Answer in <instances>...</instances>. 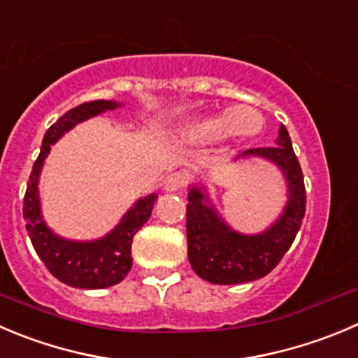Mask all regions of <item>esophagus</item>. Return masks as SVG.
Wrapping results in <instances>:
<instances>
[{
    "label": "esophagus",
    "instance_id": "1",
    "mask_svg": "<svg viewBox=\"0 0 358 358\" xmlns=\"http://www.w3.org/2000/svg\"><path fill=\"white\" fill-rule=\"evenodd\" d=\"M188 173L186 172H173L165 179V192H179L188 185Z\"/></svg>",
    "mask_w": 358,
    "mask_h": 358
}]
</instances>
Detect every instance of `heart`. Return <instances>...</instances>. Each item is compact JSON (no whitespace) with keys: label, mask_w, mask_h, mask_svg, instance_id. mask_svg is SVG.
<instances>
[{"label":"heart","mask_w":358,"mask_h":358,"mask_svg":"<svg viewBox=\"0 0 358 358\" xmlns=\"http://www.w3.org/2000/svg\"><path fill=\"white\" fill-rule=\"evenodd\" d=\"M258 119L262 117L255 108L239 105V107L228 108L223 115H213V117L193 122L188 126V135L196 141H210L217 135L243 137V135H251L258 130Z\"/></svg>","instance_id":"obj_1"}]
</instances>
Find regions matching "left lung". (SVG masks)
I'll list each match as a JSON object with an SVG mask.
<instances>
[{"mask_svg": "<svg viewBox=\"0 0 358 358\" xmlns=\"http://www.w3.org/2000/svg\"><path fill=\"white\" fill-rule=\"evenodd\" d=\"M260 156L285 173L288 202L283 214L257 236H244L228 227L202 189L193 186L186 206L188 260L193 271L214 285H239L267 275L281 262L302 224L306 188L301 165L285 124L274 148L248 149L237 158Z\"/></svg>", "mask_w": 358, "mask_h": 358, "instance_id": "left-lung-1", "label": "left lung"}]
</instances>
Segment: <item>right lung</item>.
<instances>
[{"mask_svg":"<svg viewBox=\"0 0 358 358\" xmlns=\"http://www.w3.org/2000/svg\"><path fill=\"white\" fill-rule=\"evenodd\" d=\"M119 105L121 103L117 101L108 100L86 101L61 115L43 135L42 149L33 165L28 189L24 195L22 214L33 248L38 253L40 260L49 268L50 274L68 287L100 290V288H108L122 281L131 268L134 236L151 217L152 207L158 199L156 193H151V195L137 200L112 232H108L101 239L86 241V243L84 241H68L56 236L43 221L42 209H40L38 177L42 172L43 162L50 151V145L56 144L75 124L94 117L105 110L117 108Z\"/></svg>","mask_w":358,"mask_h":358,"instance_id":"right-lung-1","label":"right lung"}]
</instances>
